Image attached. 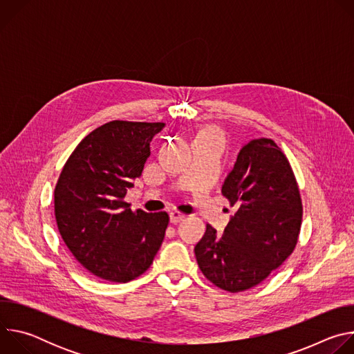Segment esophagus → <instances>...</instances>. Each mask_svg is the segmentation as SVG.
<instances>
[{
  "instance_id": "34e87169",
  "label": "esophagus",
  "mask_w": 354,
  "mask_h": 354,
  "mask_svg": "<svg viewBox=\"0 0 354 354\" xmlns=\"http://www.w3.org/2000/svg\"><path fill=\"white\" fill-rule=\"evenodd\" d=\"M169 217H171V223H172V224H178V223H180V221H183V220L186 218V216H185V214H182V213L176 212V210L171 212Z\"/></svg>"
}]
</instances>
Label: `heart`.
I'll use <instances>...</instances> for the list:
<instances>
[{
	"label": "heart",
	"mask_w": 354,
	"mask_h": 354,
	"mask_svg": "<svg viewBox=\"0 0 354 354\" xmlns=\"http://www.w3.org/2000/svg\"><path fill=\"white\" fill-rule=\"evenodd\" d=\"M198 137H200V138H209V140H213V141L221 144V136H220V133L216 131V130H206V131L201 133Z\"/></svg>",
	"instance_id": "obj_1"
}]
</instances>
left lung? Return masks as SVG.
I'll return each instance as SVG.
<instances>
[{
	"mask_svg": "<svg viewBox=\"0 0 354 354\" xmlns=\"http://www.w3.org/2000/svg\"><path fill=\"white\" fill-rule=\"evenodd\" d=\"M221 193L236 212L221 235L207 224L194 255L213 284L239 292L262 283L291 255L302 203L290 162L270 138L241 148Z\"/></svg>",
	"mask_w": 354,
	"mask_h": 354,
	"instance_id": "obj_1",
	"label": "left lung"
}]
</instances>
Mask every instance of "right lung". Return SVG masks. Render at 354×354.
Listing matches in <instances>:
<instances>
[{"label":"right lung","mask_w":354,"mask_h":354,"mask_svg":"<svg viewBox=\"0 0 354 354\" xmlns=\"http://www.w3.org/2000/svg\"><path fill=\"white\" fill-rule=\"evenodd\" d=\"M165 123L113 120L73 151L55 189L60 235L92 274L127 283L154 261L165 236V212H131L123 200L149 157V142Z\"/></svg>","instance_id":"obj_1"}]
</instances>
